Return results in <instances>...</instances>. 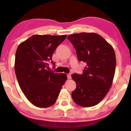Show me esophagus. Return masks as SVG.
Returning <instances> with one entry per match:
<instances>
[{"mask_svg": "<svg viewBox=\"0 0 131 131\" xmlns=\"http://www.w3.org/2000/svg\"><path fill=\"white\" fill-rule=\"evenodd\" d=\"M67 77H68V79H71V74H67Z\"/></svg>", "mask_w": 131, "mask_h": 131, "instance_id": "obj_1", "label": "esophagus"}]
</instances>
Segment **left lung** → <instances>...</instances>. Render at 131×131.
Returning <instances> with one entry per match:
<instances>
[{
    "label": "left lung",
    "mask_w": 131,
    "mask_h": 131,
    "mask_svg": "<svg viewBox=\"0 0 131 131\" xmlns=\"http://www.w3.org/2000/svg\"><path fill=\"white\" fill-rule=\"evenodd\" d=\"M68 39L74 46L78 60L87 64L82 74L71 75L76 83L72 99L83 107L95 106L103 100L112 85L116 63L115 50L96 33L71 34Z\"/></svg>",
    "instance_id": "1"
}]
</instances>
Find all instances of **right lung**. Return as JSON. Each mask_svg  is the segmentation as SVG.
<instances>
[{"mask_svg": "<svg viewBox=\"0 0 131 131\" xmlns=\"http://www.w3.org/2000/svg\"><path fill=\"white\" fill-rule=\"evenodd\" d=\"M67 35H34L23 42L16 50L15 71L21 89L37 107L47 108L56 102L67 74L48 70L53 64L54 51Z\"/></svg>", "mask_w": 131, "mask_h": 131, "instance_id": "right-lung-1", "label": "right lung"}]
</instances>
